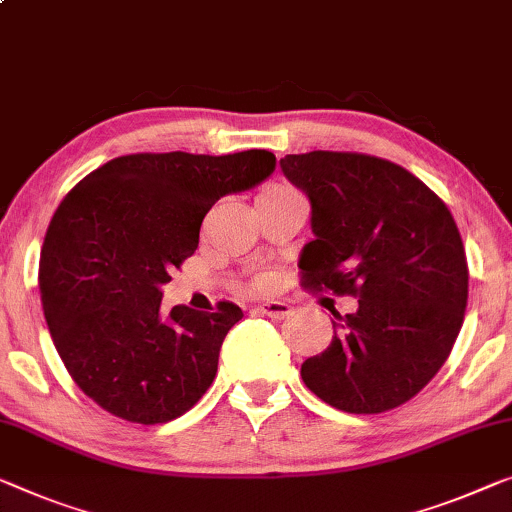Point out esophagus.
I'll list each match as a JSON object with an SVG mask.
<instances>
[{
	"instance_id": "34e87169",
	"label": "esophagus",
	"mask_w": 512,
	"mask_h": 512,
	"mask_svg": "<svg viewBox=\"0 0 512 512\" xmlns=\"http://www.w3.org/2000/svg\"><path fill=\"white\" fill-rule=\"evenodd\" d=\"M258 309H261V313H265V316H270L274 320H283L293 313V306H290L286 300H267L258 306Z\"/></svg>"
}]
</instances>
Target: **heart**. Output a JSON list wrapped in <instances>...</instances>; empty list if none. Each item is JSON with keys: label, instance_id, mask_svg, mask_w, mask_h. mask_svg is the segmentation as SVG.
<instances>
[{"label": "heart", "instance_id": "1", "mask_svg": "<svg viewBox=\"0 0 512 512\" xmlns=\"http://www.w3.org/2000/svg\"><path fill=\"white\" fill-rule=\"evenodd\" d=\"M274 187H279V185H274ZM267 190H272V187H267Z\"/></svg>", "mask_w": 512, "mask_h": 512}]
</instances>
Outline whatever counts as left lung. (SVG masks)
Segmentation results:
<instances>
[{"mask_svg": "<svg viewBox=\"0 0 512 512\" xmlns=\"http://www.w3.org/2000/svg\"><path fill=\"white\" fill-rule=\"evenodd\" d=\"M279 167L311 203L302 283L359 297L355 313H334L332 343L304 361V384L350 414L407 403L444 366L465 320L469 270L451 210L373 155L313 151Z\"/></svg>", "mask_w": 512, "mask_h": 512, "instance_id": "left-lung-1", "label": "left lung"}]
</instances>
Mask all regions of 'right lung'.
<instances>
[{
	"label": "right lung",
	"mask_w": 512,
	"mask_h": 512,
	"mask_svg": "<svg viewBox=\"0 0 512 512\" xmlns=\"http://www.w3.org/2000/svg\"><path fill=\"white\" fill-rule=\"evenodd\" d=\"M270 151L137 153L82 178L54 212L38 288L54 348L77 387L125 421L185 414L217 375L219 350L242 309L178 304L162 286L199 247L206 212L272 176Z\"/></svg>",
	"instance_id": "right-lung-1"
}]
</instances>
